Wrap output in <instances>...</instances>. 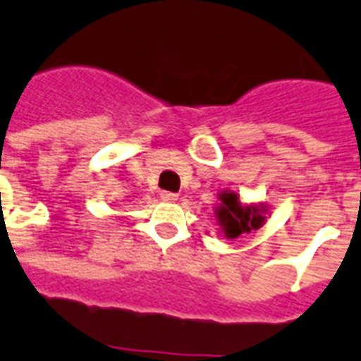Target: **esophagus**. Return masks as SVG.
Wrapping results in <instances>:
<instances>
[{
  "mask_svg": "<svg viewBox=\"0 0 361 361\" xmlns=\"http://www.w3.org/2000/svg\"><path fill=\"white\" fill-rule=\"evenodd\" d=\"M160 197H162L164 201L175 202L178 199V195H177V193H173V192H162V193H160Z\"/></svg>",
  "mask_w": 361,
  "mask_h": 361,
  "instance_id": "1",
  "label": "esophagus"
}]
</instances>
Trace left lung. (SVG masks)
I'll return each mask as SVG.
<instances>
[{"label": "left lung", "mask_w": 361, "mask_h": 361, "mask_svg": "<svg viewBox=\"0 0 361 361\" xmlns=\"http://www.w3.org/2000/svg\"><path fill=\"white\" fill-rule=\"evenodd\" d=\"M221 204L216 208L217 225L228 240L249 234L266 223V207L264 204H243L234 192L219 193Z\"/></svg>", "instance_id": "obj_1"}]
</instances>
